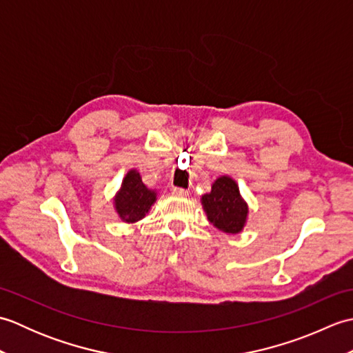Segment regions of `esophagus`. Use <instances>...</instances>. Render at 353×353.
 Instances as JSON below:
<instances>
[{
    "instance_id": "34e87169",
    "label": "esophagus",
    "mask_w": 353,
    "mask_h": 353,
    "mask_svg": "<svg viewBox=\"0 0 353 353\" xmlns=\"http://www.w3.org/2000/svg\"><path fill=\"white\" fill-rule=\"evenodd\" d=\"M171 191H172V194H174V196H177V197H186V196H188V191L183 190V188H177V186H174V188H172Z\"/></svg>"
}]
</instances>
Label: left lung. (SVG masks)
<instances>
[{
    "mask_svg": "<svg viewBox=\"0 0 353 353\" xmlns=\"http://www.w3.org/2000/svg\"><path fill=\"white\" fill-rule=\"evenodd\" d=\"M201 203L216 229L228 234H238L244 228L247 219V205L239 196V190L230 177L223 176L216 179L209 194L201 197Z\"/></svg>",
    "mask_w": 353,
    "mask_h": 353,
    "instance_id": "left-lung-1",
    "label": "left lung"
}]
</instances>
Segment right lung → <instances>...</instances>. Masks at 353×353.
<instances>
[{
	"label": "right lung",
	"instance_id": "1",
	"mask_svg": "<svg viewBox=\"0 0 353 353\" xmlns=\"http://www.w3.org/2000/svg\"><path fill=\"white\" fill-rule=\"evenodd\" d=\"M154 201L156 192L142 183L139 172L137 170L127 172L121 191L115 199V208L119 216L127 223H137L144 219Z\"/></svg>",
	"mask_w": 353,
	"mask_h": 353
}]
</instances>
